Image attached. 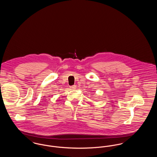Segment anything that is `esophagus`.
Returning <instances> with one entry per match:
<instances>
[{"label":"esophagus","mask_w":157,"mask_h":157,"mask_svg":"<svg viewBox=\"0 0 157 157\" xmlns=\"http://www.w3.org/2000/svg\"><path fill=\"white\" fill-rule=\"evenodd\" d=\"M76 85H73V86H70V88H71V90H75V89H76Z\"/></svg>","instance_id":"esophagus-1"}]
</instances>
